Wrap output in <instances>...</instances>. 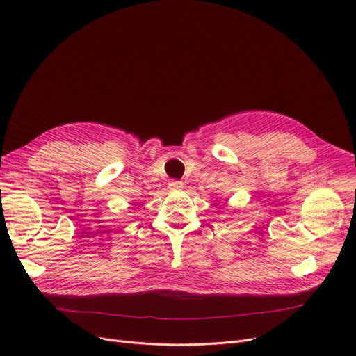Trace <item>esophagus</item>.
<instances>
[{"instance_id": "esophagus-1", "label": "esophagus", "mask_w": 356, "mask_h": 356, "mask_svg": "<svg viewBox=\"0 0 356 356\" xmlns=\"http://www.w3.org/2000/svg\"><path fill=\"white\" fill-rule=\"evenodd\" d=\"M168 189H172V191H181V189H183V181L172 180L170 183H168Z\"/></svg>"}]
</instances>
